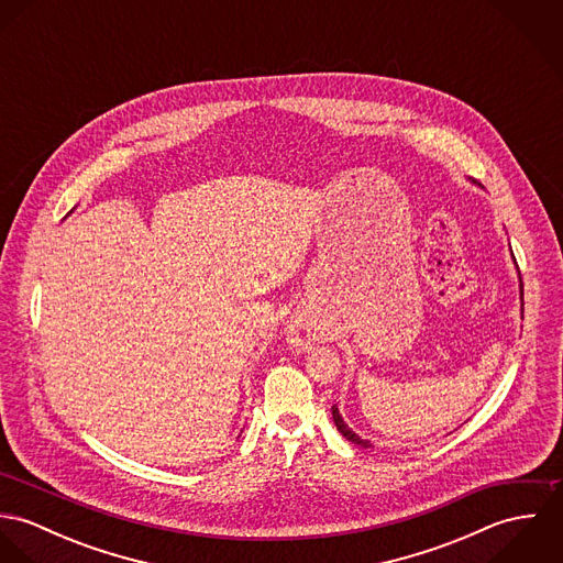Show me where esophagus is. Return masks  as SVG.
Wrapping results in <instances>:
<instances>
[{
  "label": "esophagus",
  "mask_w": 563,
  "mask_h": 563,
  "mask_svg": "<svg viewBox=\"0 0 563 563\" xmlns=\"http://www.w3.org/2000/svg\"><path fill=\"white\" fill-rule=\"evenodd\" d=\"M286 338L297 349H310L319 340V327L308 319H295L286 327Z\"/></svg>",
  "instance_id": "obj_1"
}]
</instances>
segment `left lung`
Returning <instances> with one entry per match:
<instances>
[{
  "instance_id": "8db88e82",
  "label": "left lung",
  "mask_w": 563,
  "mask_h": 563,
  "mask_svg": "<svg viewBox=\"0 0 563 563\" xmlns=\"http://www.w3.org/2000/svg\"><path fill=\"white\" fill-rule=\"evenodd\" d=\"M520 301H522V279H520ZM522 306H525V303H522ZM331 413H333V422H335L338 431H340L349 442H353V444H357V446H364V449H371V446H373L368 440L360 438L353 429H349V424L342 420V416H340V411H338V407H335V405L331 407Z\"/></svg>"
}]
</instances>
